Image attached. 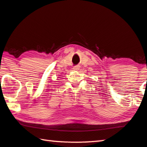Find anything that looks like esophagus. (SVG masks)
I'll return each mask as SVG.
<instances>
[{
	"label": "esophagus",
	"mask_w": 147,
	"mask_h": 147,
	"mask_svg": "<svg viewBox=\"0 0 147 147\" xmlns=\"http://www.w3.org/2000/svg\"><path fill=\"white\" fill-rule=\"evenodd\" d=\"M80 66H75L74 67H73V69L74 70H78V69H80Z\"/></svg>",
	"instance_id": "obj_1"
}]
</instances>
